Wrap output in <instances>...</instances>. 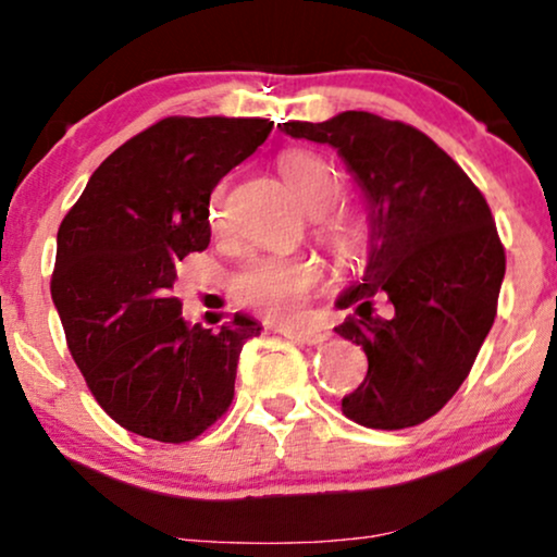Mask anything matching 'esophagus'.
<instances>
[{
    "label": "esophagus",
    "mask_w": 557,
    "mask_h": 557,
    "mask_svg": "<svg viewBox=\"0 0 557 557\" xmlns=\"http://www.w3.org/2000/svg\"><path fill=\"white\" fill-rule=\"evenodd\" d=\"M285 334L287 339H296V343H300V345H321V343H326V339H330V334L326 332H321V330H298V326H287V330H280Z\"/></svg>",
    "instance_id": "1"
}]
</instances>
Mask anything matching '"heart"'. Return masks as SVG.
Wrapping results in <instances>:
<instances>
[{
  "mask_svg": "<svg viewBox=\"0 0 557 557\" xmlns=\"http://www.w3.org/2000/svg\"><path fill=\"white\" fill-rule=\"evenodd\" d=\"M280 173L296 191L300 205L313 214L319 244L343 267H358L368 259L376 240V225L363 210L337 205L345 181L337 169L311 150H290L280 158ZM227 218V184H218L207 202L212 231H223ZM321 283V264L313 257H264L251 261L233 280L236 304L264 313L274 321H290L304 311Z\"/></svg>",
  "mask_w": 557,
  "mask_h": 557,
  "instance_id": "heart-1",
  "label": "heart"
}]
</instances>
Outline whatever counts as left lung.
Listing matches in <instances>:
<instances>
[{
    "label": "left lung",
    "instance_id": "8db88e82",
    "mask_svg": "<svg viewBox=\"0 0 557 557\" xmlns=\"http://www.w3.org/2000/svg\"><path fill=\"white\" fill-rule=\"evenodd\" d=\"M290 137L332 145L352 171L376 225L363 283L337 334L368 355L363 384L343 399L355 423L401 431L425 423L470 376L495 313L506 251L485 197L428 134L368 111L287 122ZM386 297L393 317H372Z\"/></svg>",
    "mask_w": 557,
    "mask_h": 557
}]
</instances>
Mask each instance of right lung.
Returning a JSON list of instances; mask_svg holds the SVG:
<instances>
[{
	"mask_svg": "<svg viewBox=\"0 0 557 557\" xmlns=\"http://www.w3.org/2000/svg\"><path fill=\"white\" fill-rule=\"evenodd\" d=\"M267 119L165 116L113 150L64 214L51 298L90 394L126 431L186 444L227 412L261 326H189L178 261L210 246L218 181L270 137Z\"/></svg>",
	"mask_w": 557,
	"mask_h": 557,
	"instance_id": "right-lung-1",
	"label": "right lung"
}]
</instances>
